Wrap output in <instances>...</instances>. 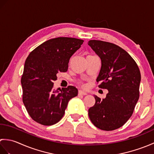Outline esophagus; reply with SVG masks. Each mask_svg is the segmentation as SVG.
<instances>
[{
    "instance_id": "esophagus-1",
    "label": "esophagus",
    "mask_w": 154,
    "mask_h": 154,
    "mask_svg": "<svg viewBox=\"0 0 154 154\" xmlns=\"http://www.w3.org/2000/svg\"><path fill=\"white\" fill-rule=\"evenodd\" d=\"M78 94H79V95H83V96H85V95H87V93H85V92H84V91H79V93H78Z\"/></svg>"
}]
</instances>
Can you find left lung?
<instances>
[{
	"mask_svg": "<svg viewBox=\"0 0 154 154\" xmlns=\"http://www.w3.org/2000/svg\"><path fill=\"white\" fill-rule=\"evenodd\" d=\"M88 45L101 60L97 79L100 83L99 87L109 91L105 99L94 95L95 104L89 109V119L100 130H116L131 117L139 99V67L128 53L116 44L90 40Z\"/></svg>",
	"mask_w": 154,
	"mask_h": 154,
	"instance_id": "left-lung-1",
	"label": "left lung"
}]
</instances>
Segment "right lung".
<instances>
[{
    "label": "right lung",
    "instance_id": "add662e5",
    "mask_svg": "<svg viewBox=\"0 0 154 154\" xmlns=\"http://www.w3.org/2000/svg\"><path fill=\"white\" fill-rule=\"evenodd\" d=\"M83 42L74 38H53L29 54L21 78L22 100L36 122L44 126L56 124L63 116L69 101L77 95L73 86L54 90V81L59 71H67L71 57Z\"/></svg>",
    "mask_w": 154,
    "mask_h": 154
}]
</instances>
